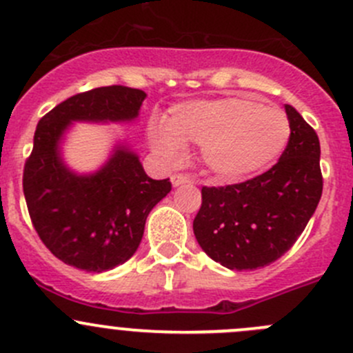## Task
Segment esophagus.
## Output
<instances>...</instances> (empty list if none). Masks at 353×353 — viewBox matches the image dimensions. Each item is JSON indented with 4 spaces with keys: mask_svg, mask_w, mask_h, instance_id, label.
<instances>
[{
    "mask_svg": "<svg viewBox=\"0 0 353 353\" xmlns=\"http://www.w3.org/2000/svg\"><path fill=\"white\" fill-rule=\"evenodd\" d=\"M188 181H190V176H188V175H181V173H178V175H173L172 176L173 187H178V185L188 183Z\"/></svg>",
    "mask_w": 353,
    "mask_h": 353,
    "instance_id": "obj_1",
    "label": "esophagus"
}]
</instances>
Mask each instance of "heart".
Segmentation results:
<instances>
[{"instance_id": "obj_1", "label": "heart", "mask_w": 353, "mask_h": 353, "mask_svg": "<svg viewBox=\"0 0 353 353\" xmlns=\"http://www.w3.org/2000/svg\"><path fill=\"white\" fill-rule=\"evenodd\" d=\"M283 111L249 97H221L178 104L166 127L149 132L151 148L168 165H180L185 145H202V163L225 183L247 180L273 165L290 141Z\"/></svg>"}]
</instances>
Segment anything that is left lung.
<instances>
[{"mask_svg": "<svg viewBox=\"0 0 353 353\" xmlns=\"http://www.w3.org/2000/svg\"><path fill=\"white\" fill-rule=\"evenodd\" d=\"M292 134L280 161L263 175L226 187H202L194 235L212 261L252 271L296 242L323 194L321 145L314 128L285 104Z\"/></svg>", "mask_w": 353, "mask_h": 353, "instance_id": "8db88e82", "label": "left lung"}]
</instances>
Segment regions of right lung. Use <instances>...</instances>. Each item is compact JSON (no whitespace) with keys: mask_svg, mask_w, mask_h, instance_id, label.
<instances>
[{"mask_svg":"<svg viewBox=\"0 0 353 353\" xmlns=\"http://www.w3.org/2000/svg\"><path fill=\"white\" fill-rule=\"evenodd\" d=\"M145 92L123 85L75 94L39 120L23 168V195L37 235L53 256L87 273L127 263L144 235L151 209L172 183L145 175L139 156L118 144L97 172L79 175L59 152L73 121H134Z\"/></svg>","mask_w":353,"mask_h":353,"instance_id":"add662e5","label":"right lung"}]
</instances>
